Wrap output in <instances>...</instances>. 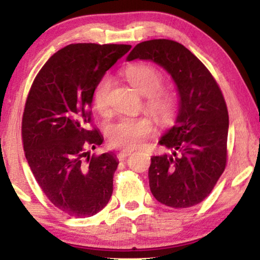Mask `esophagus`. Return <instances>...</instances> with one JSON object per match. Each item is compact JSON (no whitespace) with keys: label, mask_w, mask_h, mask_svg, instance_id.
<instances>
[{"label":"esophagus","mask_w":260,"mask_h":260,"mask_svg":"<svg viewBox=\"0 0 260 260\" xmlns=\"http://www.w3.org/2000/svg\"><path fill=\"white\" fill-rule=\"evenodd\" d=\"M131 152H133V150H127V149H124V150H120L117 156H118L119 159H124L125 157H127V156H130Z\"/></svg>","instance_id":"obj_1"}]
</instances>
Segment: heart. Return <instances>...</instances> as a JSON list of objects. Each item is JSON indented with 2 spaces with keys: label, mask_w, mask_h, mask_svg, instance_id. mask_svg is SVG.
Here are the masks:
<instances>
[{
  "label": "heart",
  "mask_w": 260,
  "mask_h": 260,
  "mask_svg": "<svg viewBox=\"0 0 260 260\" xmlns=\"http://www.w3.org/2000/svg\"><path fill=\"white\" fill-rule=\"evenodd\" d=\"M124 76L135 90L147 97V106L161 123L172 122L176 113V102L172 93L158 91L163 78L155 67L144 63L127 66ZM111 78L104 77L98 81L93 91V104L98 111H104L111 90ZM154 130L150 117L122 116L106 126V137L115 148L134 149L140 147Z\"/></svg>",
  "instance_id": "heart-1"
}]
</instances>
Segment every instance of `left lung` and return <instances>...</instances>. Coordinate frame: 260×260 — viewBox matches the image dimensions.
Here are the masks:
<instances>
[{"instance_id": "obj_1", "label": "left lung", "mask_w": 260, "mask_h": 260, "mask_svg": "<svg viewBox=\"0 0 260 260\" xmlns=\"http://www.w3.org/2000/svg\"><path fill=\"white\" fill-rule=\"evenodd\" d=\"M136 59L161 66L179 95L175 124L158 141L170 152L151 157L150 190L169 207H191L208 197L225 170L230 124L225 99L204 63L179 42H141L126 56V61Z\"/></svg>"}]
</instances>
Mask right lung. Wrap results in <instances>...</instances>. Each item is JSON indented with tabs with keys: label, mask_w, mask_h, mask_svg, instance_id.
<instances>
[{
	"label": "right lung",
	"mask_w": 260,
	"mask_h": 260,
	"mask_svg": "<svg viewBox=\"0 0 260 260\" xmlns=\"http://www.w3.org/2000/svg\"><path fill=\"white\" fill-rule=\"evenodd\" d=\"M130 45H69L38 73L22 118L23 150L31 173L55 207L86 218L108 205L118 158L90 156L104 141L88 129L93 91ZM88 158L86 159V157Z\"/></svg>",
	"instance_id": "1"
}]
</instances>
